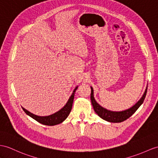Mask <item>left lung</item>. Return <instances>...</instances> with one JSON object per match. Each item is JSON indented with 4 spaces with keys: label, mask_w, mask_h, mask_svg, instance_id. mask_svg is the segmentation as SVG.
I'll list each match as a JSON object with an SVG mask.
<instances>
[{
    "label": "left lung",
    "mask_w": 158,
    "mask_h": 158,
    "mask_svg": "<svg viewBox=\"0 0 158 158\" xmlns=\"http://www.w3.org/2000/svg\"><path fill=\"white\" fill-rule=\"evenodd\" d=\"M91 88V94H90V100L92 106L98 116L101 118L104 119L108 122L110 123H121L127 120L128 118H129L138 109V108L142 105L144 99L145 98L146 93H147L148 86L146 87L144 93L142 96L141 98L138 101L135 105L131 107V108L126 109L125 110L122 111H113L106 109L104 107L101 106L96 101V100L94 97V90L92 86Z\"/></svg>",
    "instance_id": "8db88e82"
}]
</instances>
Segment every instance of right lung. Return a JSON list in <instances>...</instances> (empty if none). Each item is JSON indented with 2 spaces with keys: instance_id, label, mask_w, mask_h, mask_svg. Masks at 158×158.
Masks as SVG:
<instances>
[{
  "instance_id": "right-lung-1",
  "label": "right lung",
  "mask_w": 158,
  "mask_h": 158,
  "mask_svg": "<svg viewBox=\"0 0 158 158\" xmlns=\"http://www.w3.org/2000/svg\"><path fill=\"white\" fill-rule=\"evenodd\" d=\"M78 87V86H77L74 88V90H73L72 94L70 96V97L69 98L68 101H67L66 105H65L60 110L57 111V112H56L55 113H53L52 114L48 115V116H38V115H36L29 112V111L26 110L25 108H23V107H22V109L25 111V113L29 115V117L33 118V119H35V120L40 123L41 124L45 125H48V126L58 125L66 120V118L68 117L69 114H70V111L72 110L73 101H74L75 92L77 90Z\"/></svg>"
}]
</instances>
